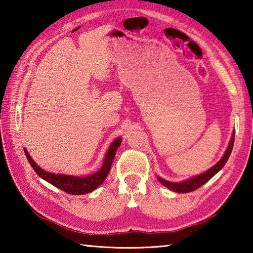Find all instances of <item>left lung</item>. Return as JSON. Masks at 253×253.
Returning a JSON list of instances; mask_svg holds the SVG:
<instances>
[{
	"label": "left lung",
	"mask_w": 253,
	"mask_h": 253,
	"mask_svg": "<svg viewBox=\"0 0 253 253\" xmlns=\"http://www.w3.org/2000/svg\"><path fill=\"white\" fill-rule=\"evenodd\" d=\"M233 143H234V132H233V135H232V138H231V142L229 144V147H228V149H226V152H225V154L223 155V157H222L221 160L217 162L216 164L214 165L212 169H210L205 173L199 175V176H195L193 178L187 179V181L181 182V183H172V182L165 181V179H163L161 177H157V179L164 186L169 187V190H172V191L178 192V193H188V192L198 190L199 187H201V186L203 185V184L207 183L209 179H211L214 176V175H215L217 172H219V170L225 165V163H226V161H228V158L230 156L231 152H232Z\"/></svg>",
	"instance_id": "left-lung-1"
}]
</instances>
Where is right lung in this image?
I'll use <instances>...</instances> for the list:
<instances>
[{"label": "right lung", "instance_id": "right-lung-1", "mask_svg": "<svg viewBox=\"0 0 253 253\" xmlns=\"http://www.w3.org/2000/svg\"><path fill=\"white\" fill-rule=\"evenodd\" d=\"M121 143H122V138L115 139L113 144L110 145L108 152L106 154L105 162H104V165H102V168L98 170L97 173L85 177H77V176H71V175L52 174V173L45 172V170L40 169L39 166L34 163V161L30 157L29 153L27 151L24 152H25V155H27L29 163L31 164L33 169L36 170V173L39 175L40 177L45 179L46 182L51 183L55 187L60 188V190L67 192V193L77 195V194H85V193H89V192H92L105 181V178L107 177V175H108L110 170L111 164H113L115 154H116L117 148L119 147Z\"/></svg>", "mask_w": 253, "mask_h": 253}]
</instances>
